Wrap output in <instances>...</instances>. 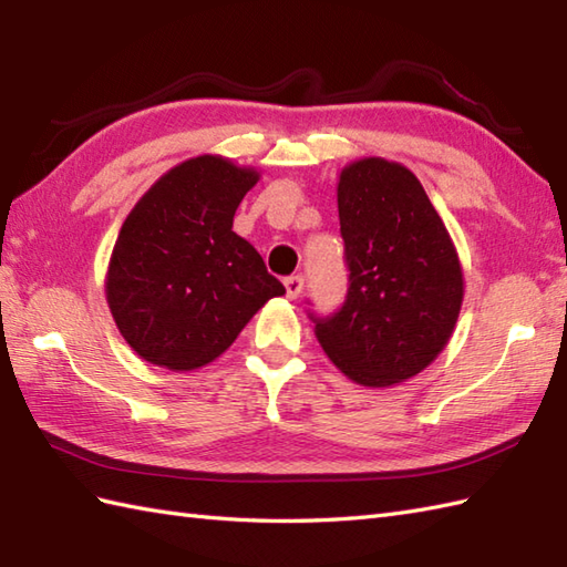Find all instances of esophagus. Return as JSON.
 Returning <instances> with one entry per match:
<instances>
[{"label":"esophagus","mask_w":567,"mask_h":567,"mask_svg":"<svg viewBox=\"0 0 567 567\" xmlns=\"http://www.w3.org/2000/svg\"><path fill=\"white\" fill-rule=\"evenodd\" d=\"M285 290H287V297L297 299L299 295H302V290H305V277L302 275L285 277Z\"/></svg>","instance_id":"obj_1"}]
</instances>
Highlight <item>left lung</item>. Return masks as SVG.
<instances>
[{"label": "left lung", "instance_id": "left-lung-1", "mask_svg": "<svg viewBox=\"0 0 567 567\" xmlns=\"http://www.w3.org/2000/svg\"><path fill=\"white\" fill-rule=\"evenodd\" d=\"M339 219L351 275L336 315H309L317 339L358 384L404 382L436 360L461 315L453 240L416 175L384 158L343 167Z\"/></svg>", "mask_w": 567, "mask_h": 567}]
</instances>
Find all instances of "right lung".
Wrapping results in <instances>:
<instances>
[{
    "mask_svg": "<svg viewBox=\"0 0 567 567\" xmlns=\"http://www.w3.org/2000/svg\"><path fill=\"white\" fill-rule=\"evenodd\" d=\"M258 171L197 155L167 171L118 231L106 302L126 343L153 365L197 370L236 341L282 282L234 231Z\"/></svg>",
    "mask_w": 567,
    "mask_h": 567,
    "instance_id": "right-lung-1",
    "label": "right lung"
}]
</instances>
